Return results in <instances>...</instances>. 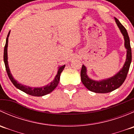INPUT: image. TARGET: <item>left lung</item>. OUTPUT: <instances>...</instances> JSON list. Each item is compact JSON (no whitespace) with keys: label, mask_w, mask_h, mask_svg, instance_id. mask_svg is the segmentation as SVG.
Masks as SVG:
<instances>
[{"label":"left lung","mask_w":134,"mask_h":134,"mask_svg":"<svg viewBox=\"0 0 134 134\" xmlns=\"http://www.w3.org/2000/svg\"><path fill=\"white\" fill-rule=\"evenodd\" d=\"M115 20L121 32L123 35L125 39V47L126 51V59L123 67L115 75L107 79L100 81L93 80L87 75V69L84 65H82L80 76L81 80L85 87L90 91L97 93H106L114 91L119 88L125 82L127 76L130 66L132 62V50H131L130 38L126 30L117 18Z\"/></svg>","instance_id":"obj_1"}]
</instances>
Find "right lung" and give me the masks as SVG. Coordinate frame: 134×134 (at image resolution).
Masks as SVG:
<instances>
[{
  "instance_id": "1",
  "label": "right lung",
  "mask_w": 134,
  "mask_h": 134,
  "mask_svg": "<svg viewBox=\"0 0 134 134\" xmlns=\"http://www.w3.org/2000/svg\"><path fill=\"white\" fill-rule=\"evenodd\" d=\"M9 33H10V32H9L7 36V38H6V44H5L4 50V62L6 72H7L8 75V77L9 79H10L11 82L13 83V84L14 85L17 89L21 90V91L26 93V94H30V95L32 96H34V97H42V96L46 95V94L52 92V91L57 87L58 85L59 82V78H60V75L61 73H62V71H63V70L64 69L65 65L61 66V67H59L58 73L56 76H55L54 80L52 81V82H51L50 83L47 84V86H43V87H28V86H25V85L21 84V83H19L17 80H15L13 78V76L11 74L10 70H9L8 66V62L7 50Z\"/></svg>"
}]
</instances>
